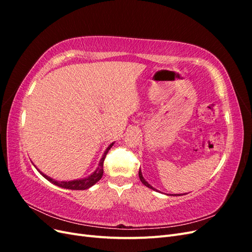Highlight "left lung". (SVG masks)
Returning a JSON list of instances; mask_svg holds the SVG:
<instances>
[{"label":"left lung","instance_id":"left-lung-1","mask_svg":"<svg viewBox=\"0 0 252 252\" xmlns=\"http://www.w3.org/2000/svg\"><path fill=\"white\" fill-rule=\"evenodd\" d=\"M139 178H140V180H141V182L143 183V184L145 185V186H146V187H148V188H150V189H154V190H157L156 188H154V187H152L150 184H148V183H147V181H145V179L143 178V175H142V171H141V169H140V171H139ZM157 191H158V190H157ZM173 195V194H172ZM174 195H181V194H174Z\"/></svg>","mask_w":252,"mask_h":252}]
</instances>
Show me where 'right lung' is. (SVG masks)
<instances>
[{"label": "right lung", "instance_id": "1", "mask_svg": "<svg viewBox=\"0 0 252 252\" xmlns=\"http://www.w3.org/2000/svg\"><path fill=\"white\" fill-rule=\"evenodd\" d=\"M112 146H113V143H111V144L109 145V146L107 147V149L105 150L104 155H103V157H102V158H101V161H100V163H98V167L95 169V171H94V173L90 174L89 177L81 179V180H74V181H69V182H59V181H56V180H53V179L47 177L46 174H44L42 171H40L39 169H37L36 167H35V168L37 169V171H39V172L43 175V177H44L45 179L48 180L50 183H52V184H55V185H57V186H59V187L66 188V189H71V190H85V189L90 188L91 186H94V185L95 184V183L100 181L101 178L103 177V172H104V170H103L104 159H105V158H106V155L108 154L109 149H110Z\"/></svg>", "mask_w": 252, "mask_h": 252}]
</instances>
